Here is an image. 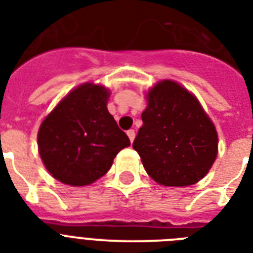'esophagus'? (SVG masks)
Returning <instances> with one entry per match:
<instances>
[{"label":"esophagus","mask_w":253,"mask_h":253,"mask_svg":"<svg viewBox=\"0 0 253 253\" xmlns=\"http://www.w3.org/2000/svg\"><path fill=\"white\" fill-rule=\"evenodd\" d=\"M127 135H128V138H130V142L132 143L135 139V131L134 130H128L127 131Z\"/></svg>","instance_id":"1"}]
</instances>
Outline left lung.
I'll list each match as a JSON object with an SVG mask.
<instances>
[{
	"label": "left lung",
	"instance_id": "obj_1",
	"mask_svg": "<svg viewBox=\"0 0 253 253\" xmlns=\"http://www.w3.org/2000/svg\"><path fill=\"white\" fill-rule=\"evenodd\" d=\"M132 147L147 173L164 186H189L200 181L215 162L218 135L194 95L162 81L148 93Z\"/></svg>",
	"mask_w": 253,
	"mask_h": 253
}]
</instances>
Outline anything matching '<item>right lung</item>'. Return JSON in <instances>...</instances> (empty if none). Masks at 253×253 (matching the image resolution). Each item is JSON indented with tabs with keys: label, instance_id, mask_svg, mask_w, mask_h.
<instances>
[{
	"label": "right lung",
	"instance_id": "obj_1",
	"mask_svg": "<svg viewBox=\"0 0 253 253\" xmlns=\"http://www.w3.org/2000/svg\"><path fill=\"white\" fill-rule=\"evenodd\" d=\"M109 93L99 85L72 90L43 121L38 132L39 154L56 180L89 185L110 169L130 139L107 111Z\"/></svg>",
	"mask_w": 253,
	"mask_h": 253
}]
</instances>
